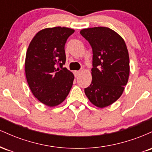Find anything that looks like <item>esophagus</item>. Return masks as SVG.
Segmentation results:
<instances>
[{
  "label": "esophagus",
  "mask_w": 152,
  "mask_h": 152,
  "mask_svg": "<svg viewBox=\"0 0 152 152\" xmlns=\"http://www.w3.org/2000/svg\"><path fill=\"white\" fill-rule=\"evenodd\" d=\"M80 71H74V75H75V76H76V77H78V76H79L80 75Z\"/></svg>",
  "instance_id": "34e87169"
}]
</instances>
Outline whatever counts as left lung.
Masks as SVG:
<instances>
[{
  "label": "left lung",
  "mask_w": 152,
  "mask_h": 152,
  "mask_svg": "<svg viewBox=\"0 0 152 152\" xmlns=\"http://www.w3.org/2000/svg\"><path fill=\"white\" fill-rule=\"evenodd\" d=\"M80 34L93 51L92 81L85 94L94 105L106 107L121 96L128 82L129 57L126 43L109 28H85Z\"/></svg>",
  "instance_id": "8db88e82"
}]
</instances>
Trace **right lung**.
Wrapping results in <instances>:
<instances>
[{"label":"right lung","instance_id":"obj_1","mask_svg":"<svg viewBox=\"0 0 152 152\" xmlns=\"http://www.w3.org/2000/svg\"><path fill=\"white\" fill-rule=\"evenodd\" d=\"M74 29H43L31 41L26 56V76L30 89L39 102L48 106L61 104L70 91L74 76L64 67L65 44Z\"/></svg>","mask_w":152,"mask_h":152}]
</instances>
